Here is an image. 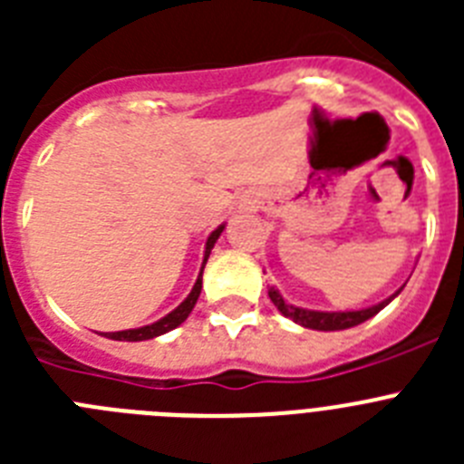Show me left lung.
<instances>
[{"label":"left lung","instance_id":"1","mask_svg":"<svg viewBox=\"0 0 464 464\" xmlns=\"http://www.w3.org/2000/svg\"><path fill=\"white\" fill-rule=\"evenodd\" d=\"M401 290V288H400ZM397 290L395 295H391L388 299L379 302L374 306H367V309H360V311H311V309H302V306H293L288 304L285 299L281 297L276 288H269V299L274 302L278 311H281L285 318L295 321L297 325L302 327H309V330H321V332H334V330H348V327H355L360 323L370 321L372 315L379 314L383 306H388L392 299L400 295Z\"/></svg>","mask_w":464,"mask_h":464}]
</instances>
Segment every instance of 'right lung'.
<instances>
[{
  "instance_id": "1",
  "label": "right lung",
  "mask_w": 464,
  "mask_h": 464,
  "mask_svg": "<svg viewBox=\"0 0 464 464\" xmlns=\"http://www.w3.org/2000/svg\"><path fill=\"white\" fill-rule=\"evenodd\" d=\"M225 229V225H220L218 229H213L211 235H208L207 239V248H204V262H202V272H204V265H207L208 256H211V248L213 244L218 241L220 232ZM202 272H199V276H197L195 285H192L190 295H188L186 299H183L181 304L176 306L171 314H167L165 318H160V321L150 323V325H143V327H137V330H122V332H104V337L109 339H116V342H146V339H155L160 337V334H165V332L174 330V327L181 325L183 321H186L188 315H190V311L195 309L197 304V297H199V293H202Z\"/></svg>"
}]
</instances>
